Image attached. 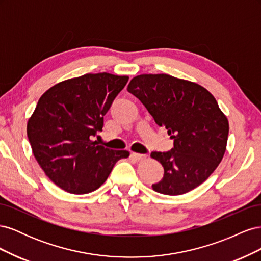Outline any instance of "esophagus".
I'll return each mask as SVG.
<instances>
[{"label":"esophagus","mask_w":261,"mask_h":261,"mask_svg":"<svg viewBox=\"0 0 261 261\" xmlns=\"http://www.w3.org/2000/svg\"><path fill=\"white\" fill-rule=\"evenodd\" d=\"M132 156H133L134 159H135V160L140 161V160H144V159H146V158H147V154H141V153H137V152H133V153H132Z\"/></svg>","instance_id":"1"}]
</instances>
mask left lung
<instances>
[{
    "instance_id": "obj_1",
    "label": "left lung",
    "mask_w": 261,
    "mask_h": 261,
    "mask_svg": "<svg viewBox=\"0 0 261 261\" xmlns=\"http://www.w3.org/2000/svg\"><path fill=\"white\" fill-rule=\"evenodd\" d=\"M127 90L174 140L170 151L151 152L164 169L153 191L176 196L202 184L222 160L228 136L227 118L215 97L198 84L167 74L134 77Z\"/></svg>"
}]
</instances>
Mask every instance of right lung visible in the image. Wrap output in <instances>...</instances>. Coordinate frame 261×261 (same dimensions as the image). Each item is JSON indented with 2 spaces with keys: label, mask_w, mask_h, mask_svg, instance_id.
Masks as SVG:
<instances>
[{
  "label": "right lung",
  "mask_w": 261,
  "mask_h": 261,
  "mask_svg": "<svg viewBox=\"0 0 261 261\" xmlns=\"http://www.w3.org/2000/svg\"><path fill=\"white\" fill-rule=\"evenodd\" d=\"M128 82L127 76L86 74L59 83L39 99L27 124L34 155L54 184L83 195L107 180L127 150H112L91 138L102 132L103 116Z\"/></svg>",
  "instance_id": "add662e5"
}]
</instances>
